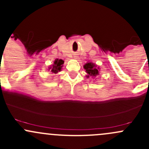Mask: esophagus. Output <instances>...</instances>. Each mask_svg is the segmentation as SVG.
I'll list each match as a JSON object with an SVG mask.
<instances>
[{
	"instance_id": "obj_1",
	"label": "esophagus",
	"mask_w": 149,
	"mask_h": 149,
	"mask_svg": "<svg viewBox=\"0 0 149 149\" xmlns=\"http://www.w3.org/2000/svg\"><path fill=\"white\" fill-rule=\"evenodd\" d=\"M77 58H78L77 55H74V58H75V59H77Z\"/></svg>"
}]
</instances>
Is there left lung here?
Instances as JSON below:
<instances>
[{
  "instance_id": "1",
  "label": "left lung",
  "mask_w": 149,
  "mask_h": 149,
  "mask_svg": "<svg viewBox=\"0 0 149 149\" xmlns=\"http://www.w3.org/2000/svg\"><path fill=\"white\" fill-rule=\"evenodd\" d=\"M84 68L87 73L86 77H89V76L94 77V76H97V75H99L100 68L97 67V65L93 63L88 62L84 65Z\"/></svg>"
}]
</instances>
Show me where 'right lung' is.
<instances>
[{"label": "right lung", "instance_id": "1", "mask_svg": "<svg viewBox=\"0 0 149 149\" xmlns=\"http://www.w3.org/2000/svg\"><path fill=\"white\" fill-rule=\"evenodd\" d=\"M64 63V61L61 59H56L54 61V64L51 67L49 68V70H51V72L53 73H57L60 72L62 69L63 65Z\"/></svg>", "mask_w": 149, "mask_h": 149}]
</instances>
